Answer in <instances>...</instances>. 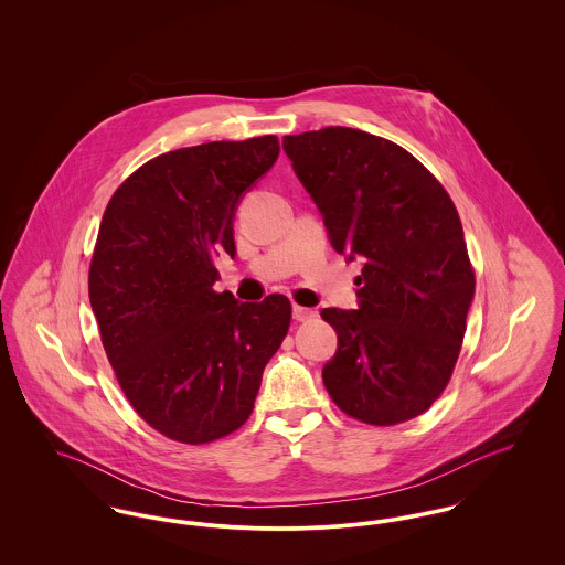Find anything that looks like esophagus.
Listing matches in <instances>:
<instances>
[{
	"instance_id": "1",
	"label": "esophagus",
	"mask_w": 565,
	"mask_h": 565,
	"mask_svg": "<svg viewBox=\"0 0 565 565\" xmlns=\"http://www.w3.org/2000/svg\"><path fill=\"white\" fill-rule=\"evenodd\" d=\"M292 313H295L296 322H311L318 316L313 309H307V307H300V305L292 307Z\"/></svg>"
}]
</instances>
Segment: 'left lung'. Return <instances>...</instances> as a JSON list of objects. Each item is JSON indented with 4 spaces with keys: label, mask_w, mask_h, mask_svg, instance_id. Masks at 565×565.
I'll return each instance as SVG.
<instances>
[{
    "label": "left lung",
    "mask_w": 565,
    "mask_h": 565,
    "mask_svg": "<svg viewBox=\"0 0 565 565\" xmlns=\"http://www.w3.org/2000/svg\"><path fill=\"white\" fill-rule=\"evenodd\" d=\"M284 150L339 254L360 258V309H323L339 350L323 385L371 426L408 422L443 394L475 296L449 192L398 143L348 127L286 135Z\"/></svg>",
    "instance_id": "left-lung-1"
}]
</instances>
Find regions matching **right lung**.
I'll return each mask as SVG.
<instances>
[{
    "label": "right lung",
    "instance_id": "1",
    "mask_svg": "<svg viewBox=\"0 0 565 565\" xmlns=\"http://www.w3.org/2000/svg\"><path fill=\"white\" fill-rule=\"evenodd\" d=\"M279 154L275 135L210 141L143 162L111 194L88 298L120 390L162 436L205 445L252 415L292 320L288 296L215 292L214 256H235L243 192Z\"/></svg>",
    "mask_w": 565,
    "mask_h": 565
}]
</instances>
